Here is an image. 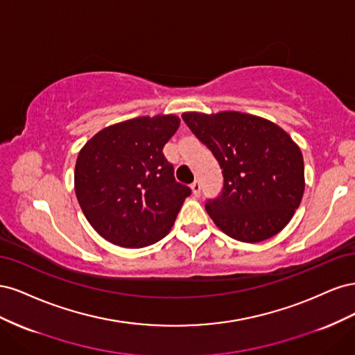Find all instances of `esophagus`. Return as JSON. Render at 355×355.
Listing matches in <instances>:
<instances>
[{"label":"esophagus","instance_id":"esophagus-1","mask_svg":"<svg viewBox=\"0 0 355 355\" xmlns=\"http://www.w3.org/2000/svg\"><path fill=\"white\" fill-rule=\"evenodd\" d=\"M191 189H192V194H194V196H200V192H201L200 182H198V180L192 182V184H191Z\"/></svg>","mask_w":355,"mask_h":355}]
</instances>
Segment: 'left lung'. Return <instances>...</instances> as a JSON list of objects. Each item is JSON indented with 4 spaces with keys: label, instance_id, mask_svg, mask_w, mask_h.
I'll use <instances>...</instances> for the list:
<instances>
[{
    "label": "left lung",
    "instance_id": "1",
    "mask_svg": "<svg viewBox=\"0 0 355 355\" xmlns=\"http://www.w3.org/2000/svg\"><path fill=\"white\" fill-rule=\"evenodd\" d=\"M182 118L222 168L220 196L206 202L216 227L243 243L280 232L305 189L304 157L292 137L272 121L237 111Z\"/></svg>",
    "mask_w": 355,
    "mask_h": 355
}]
</instances>
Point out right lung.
<instances>
[{
  "mask_svg": "<svg viewBox=\"0 0 355 355\" xmlns=\"http://www.w3.org/2000/svg\"><path fill=\"white\" fill-rule=\"evenodd\" d=\"M179 124L173 114L137 116L105 127L83 146L75 164V194L105 240L139 249L170 232L191 196L163 154Z\"/></svg>",
  "mask_w": 355,
  "mask_h": 355,
  "instance_id": "obj_1",
  "label": "right lung"
}]
</instances>
